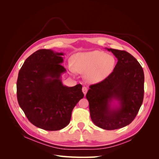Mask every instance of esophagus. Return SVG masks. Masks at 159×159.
I'll use <instances>...</instances> for the list:
<instances>
[{
  "mask_svg": "<svg viewBox=\"0 0 159 159\" xmlns=\"http://www.w3.org/2000/svg\"><path fill=\"white\" fill-rule=\"evenodd\" d=\"M82 91H83L84 94L85 95L86 93H87V91H88L87 88H86V87H83V88H82Z\"/></svg>",
  "mask_w": 159,
  "mask_h": 159,
  "instance_id": "obj_1",
  "label": "esophagus"
}]
</instances>
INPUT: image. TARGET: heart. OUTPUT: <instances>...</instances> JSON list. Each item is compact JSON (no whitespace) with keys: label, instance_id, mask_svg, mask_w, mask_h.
<instances>
[{"label":"heart","instance_id":"obj_1","mask_svg":"<svg viewBox=\"0 0 159 159\" xmlns=\"http://www.w3.org/2000/svg\"><path fill=\"white\" fill-rule=\"evenodd\" d=\"M73 67L69 66L72 73L85 74V78L91 84L102 81L112 73L115 66V57L99 50L77 53L72 57Z\"/></svg>","mask_w":159,"mask_h":159}]
</instances>
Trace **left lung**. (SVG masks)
<instances>
[{"label": "left lung", "mask_w": 159, "mask_h": 159, "mask_svg": "<svg viewBox=\"0 0 159 159\" xmlns=\"http://www.w3.org/2000/svg\"><path fill=\"white\" fill-rule=\"evenodd\" d=\"M107 50L117 57V63L106 79L89 86L86 98L95 125L114 130L128 125L135 118L143 103L145 77L141 66L129 53Z\"/></svg>", "instance_id": "left-lung-1"}]
</instances>
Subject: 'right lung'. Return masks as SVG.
Masks as SVG:
<instances>
[{
	"label": "right lung",
	"instance_id": "obj_1",
	"mask_svg": "<svg viewBox=\"0 0 159 159\" xmlns=\"http://www.w3.org/2000/svg\"><path fill=\"white\" fill-rule=\"evenodd\" d=\"M62 56V52L39 50L28 57L18 73V104L31 123L46 131L68 125L72 110L84 96L81 84H62L61 75L66 71L61 65Z\"/></svg>",
	"mask_w": 159,
	"mask_h": 159
}]
</instances>
